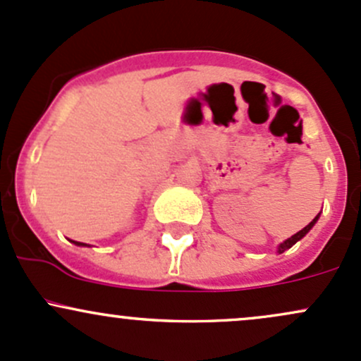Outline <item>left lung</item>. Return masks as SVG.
Returning a JSON list of instances; mask_svg holds the SVG:
<instances>
[{"mask_svg":"<svg viewBox=\"0 0 361 361\" xmlns=\"http://www.w3.org/2000/svg\"><path fill=\"white\" fill-rule=\"evenodd\" d=\"M319 216H320V215H317V216H315V219H313V220H312V222H310V224H308V226H306L305 228H301V231H300V232H296V234H294V235H290V238H289V239H286V241H284V243H282V244H281V246H279V250H277V251H279V253H284V251H286V250H289V247H290V246H293V244H296L298 241H300V239H301V238H305V235H306V234H308V231H310V228H312L313 226H315V222H317V220H319Z\"/></svg>","mask_w":361,"mask_h":361,"instance_id":"obj_1","label":"left lung"}]
</instances>
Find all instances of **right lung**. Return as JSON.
<instances>
[{
	"mask_svg": "<svg viewBox=\"0 0 361 361\" xmlns=\"http://www.w3.org/2000/svg\"><path fill=\"white\" fill-rule=\"evenodd\" d=\"M73 243H75L77 246H84V243H77V241H73Z\"/></svg>",
	"mask_w": 361,
	"mask_h": 361,
	"instance_id": "obj_1",
	"label": "right lung"
}]
</instances>
